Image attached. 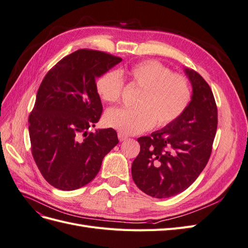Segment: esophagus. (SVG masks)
<instances>
[{
	"mask_svg": "<svg viewBox=\"0 0 248 248\" xmlns=\"http://www.w3.org/2000/svg\"><path fill=\"white\" fill-rule=\"evenodd\" d=\"M118 139H119L120 141H123V140H127V136H125V134H123V133H121V132H119V133H118Z\"/></svg>",
	"mask_w": 248,
	"mask_h": 248,
	"instance_id": "1",
	"label": "esophagus"
}]
</instances>
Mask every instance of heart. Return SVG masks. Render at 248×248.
I'll return each instance as SVG.
<instances>
[{
  "label": "heart",
  "mask_w": 248,
  "mask_h": 248,
  "mask_svg": "<svg viewBox=\"0 0 248 248\" xmlns=\"http://www.w3.org/2000/svg\"><path fill=\"white\" fill-rule=\"evenodd\" d=\"M129 85L141 89L134 108H110L104 122L123 134H138L153 127L167 126L181 116L191 100L189 81L172 73L158 61H144L125 70ZM96 92L104 102L121 99L124 80L118 71L109 70L97 78Z\"/></svg>",
  "instance_id": "b5f03b06"
}]
</instances>
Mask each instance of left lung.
<instances>
[{
  "label": "left lung",
  "mask_w": 248,
  "mask_h": 248,
  "mask_svg": "<svg viewBox=\"0 0 248 248\" xmlns=\"http://www.w3.org/2000/svg\"><path fill=\"white\" fill-rule=\"evenodd\" d=\"M192 86L191 101L176 121L138 139L140 154L132 162L134 183L150 197L167 199L196 181L212 152L217 107L211 88L200 74L185 68Z\"/></svg>",
  "instance_id": "obj_1"
}]
</instances>
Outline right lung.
<instances>
[{"mask_svg": "<svg viewBox=\"0 0 248 248\" xmlns=\"http://www.w3.org/2000/svg\"><path fill=\"white\" fill-rule=\"evenodd\" d=\"M121 61L100 50L78 49L44 77L29 116V133L37 167L56 188L74 190L91 182L119 142L112 128L88 129L102 114L96 78Z\"/></svg>", "mask_w": 248, "mask_h": 248, "instance_id": "obj_1", "label": "right lung"}]
</instances>
